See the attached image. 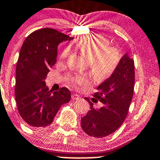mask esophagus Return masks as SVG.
I'll use <instances>...</instances> for the list:
<instances>
[{"label": "esophagus", "mask_w": 160, "mask_h": 160, "mask_svg": "<svg viewBox=\"0 0 160 160\" xmlns=\"http://www.w3.org/2000/svg\"><path fill=\"white\" fill-rule=\"evenodd\" d=\"M80 96L77 94H72L71 95V99L73 100H77V99H80Z\"/></svg>", "instance_id": "1"}]
</instances>
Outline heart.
<instances>
[{"label": "heart", "mask_w": 160, "mask_h": 160, "mask_svg": "<svg viewBox=\"0 0 160 160\" xmlns=\"http://www.w3.org/2000/svg\"><path fill=\"white\" fill-rule=\"evenodd\" d=\"M109 45L108 40L99 35L82 38L75 44V47L89 61L93 74L101 80L111 76L121 61L118 49ZM71 53V46L65 47L61 53V58L64 60ZM68 80L73 87H83L90 82V77L88 75L74 73L70 75Z\"/></svg>", "instance_id": "1"}]
</instances>
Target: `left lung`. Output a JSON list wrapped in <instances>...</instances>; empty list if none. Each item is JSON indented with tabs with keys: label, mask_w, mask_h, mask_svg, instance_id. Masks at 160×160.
Segmentation results:
<instances>
[{
	"label": "left lung",
	"mask_w": 160,
	"mask_h": 160,
	"mask_svg": "<svg viewBox=\"0 0 160 160\" xmlns=\"http://www.w3.org/2000/svg\"><path fill=\"white\" fill-rule=\"evenodd\" d=\"M134 62L126 53L121 59L116 70L109 78L98 87L92 98L103 106L96 109L93 103L85 98L90 110L81 118L84 132L94 138H103L115 132L124 123L128 113L134 87Z\"/></svg>",
	"instance_id": "left-lung-1"
}]
</instances>
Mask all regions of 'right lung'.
Wrapping results in <instances>:
<instances>
[{
    "label": "right lung",
    "mask_w": 160,
    "mask_h": 160,
    "mask_svg": "<svg viewBox=\"0 0 160 160\" xmlns=\"http://www.w3.org/2000/svg\"><path fill=\"white\" fill-rule=\"evenodd\" d=\"M73 38L52 28L38 29L27 36L21 47L16 69L15 96L20 116L29 127L50 125L62 105L71 100L66 87L52 92L45 79L56 61L58 45Z\"/></svg>",
    "instance_id": "add662e5"
}]
</instances>
